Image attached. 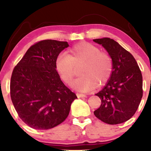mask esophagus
I'll use <instances>...</instances> for the list:
<instances>
[{
    "instance_id": "34e87169",
    "label": "esophagus",
    "mask_w": 151,
    "mask_h": 151,
    "mask_svg": "<svg viewBox=\"0 0 151 151\" xmlns=\"http://www.w3.org/2000/svg\"><path fill=\"white\" fill-rule=\"evenodd\" d=\"M77 96L78 98L85 97L86 94H84V93H77Z\"/></svg>"
}]
</instances>
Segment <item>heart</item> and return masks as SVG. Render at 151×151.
<instances>
[{
    "instance_id": "b5f03b06",
    "label": "heart",
    "mask_w": 151,
    "mask_h": 151,
    "mask_svg": "<svg viewBox=\"0 0 151 151\" xmlns=\"http://www.w3.org/2000/svg\"><path fill=\"white\" fill-rule=\"evenodd\" d=\"M81 65L80 74L72 83L74 89L87 92L105 84L112 74L113 64L110 56L98 47L89 42H81L71 47L68 52L58 55L55 68L62 80L70 84L76 74V67Z\"/></svg>"
}]
</instances>
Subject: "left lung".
<instances>
[{
	"label": "left lung",
	"mask_w": 151,
	"mask_h": 151,
	"mask_svg": "<svg viewBox=\"0 0 151 151\" xmlns=\"http://www.w3.org/2000/svg\"><path fill=\"white\" fill-rule=\"evenodd\" d=\"M101 45L112 59L113 70L103 89L96 93L101 104L93 111L106 123L119 124L134 115L143 96V77L138 64L129 52L109 37L93 40Z\"/></svg>",
	"instance_id": "8db88e82"
}]
</instances>
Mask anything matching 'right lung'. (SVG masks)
Returning a JSON list of instances; mask_svg holds the SVG:
<instances>
[{"label": "right lung", "mask_w": 151, "mask_h": 151, "mask_svg": "<svg viewBox=\"0 0 151 151\" xmlns=\"http://www.w3.org/2000/svg\"><path fill=\"white\" fill-rule=\"evenodd\" d=\"M67 42L45 40L27 50L13 69L10 97L19 117L35 129L55 127L68 116L77 96L67 87L55 68Z\"/></svg>", "instance_id": "1"}]
</instances>
